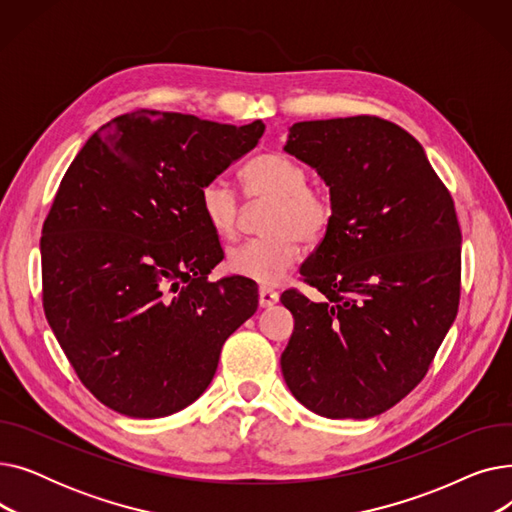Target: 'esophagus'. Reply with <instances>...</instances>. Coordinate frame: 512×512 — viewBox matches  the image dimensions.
<instances>
[{"instance_id":"1","label":"esophagus","mask_w":512,"mask_h":512,"mask_svg":"<svg viewBox=\"0 0 512 512\" xmlns=\"http://www.w3.org/2000/svg\"><path fill=\"white\" fill-rule=\"evenodd\" d=\"M278 299H280V294L274 288H270V286L259 288V305L261 307H274L278 303Z\"/></svg>"}]
</instances>
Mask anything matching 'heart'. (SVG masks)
Returning a JSON list of instances; mask_svg holds the SVG:
<instances>
[{"mask_svg": "<svg viewBox=\"0 0 512 512\" xmlns=\"http://www.w3.org/2000/svg\"><path fill=\"white\" fill-rule=\"evenodd\" d=\"M249 197H270L265 215L270 234L240 242L228 251V267L259 284H278L303 259L305 240H317L332 224V203L319 188L309 186L307 170L282 153H263L242 168ZM199 205L209 228L220 238H232L238 228L240 201L234 188L209 180L199 193Z\"/></svg>", "mask_w": 512, "mask_h": 512, "instance_id": "b5f03b06", "label": "heart"}]
</instances>
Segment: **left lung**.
Returning a JSON list of instances; mask_svg holds the SVG:
<instances>
[{
    "mask_svg": "<svg viewBox=\"0 0 512 512\" xmlns=\"http://www.w3.org/2000/svg\"><path fill=\"white\" fill-rule=\"evenodd\" d=\"M284 151L321 176L332 203L301 265L326 299L280 297L294 317L284 380L321 417L369 419L423 380L459 311L454 203L417 139L382 118L297 122Z\"/></svg>",
    "mask_w": 512,
    "mask_h": 512,
    "instance_id": "8db88e82",
    "label": "left lung"
}]
</instances>
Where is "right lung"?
Wrapping results in <instances>:
<instances>
[{
	"mask_svg": "<svg viewBox=\"0 0 512 512\" xmlns=\"http://www.w3.org/2000/svg\"><path fill=\"white\" fill-rule=\"evenodd\" d=\"M263 130L139 110L103 124L64 174L41 236L43 309L105 407L137 419L188 407L257 311L249 278L207 280L224 251L199 193Z\"/></svg>",
	"mask_w": 512,
	"mask_h": 512,
	"instance_id": "right-lung-1",
	"label": "right lung"
}]
</instances>
